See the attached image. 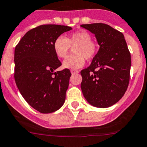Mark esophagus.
<instances>
[{
  "label": "esophagus",
  "instance_id": "34e87169",
  "mask_svg": "<svg viewBox=\"0 0 147 147\" xmlns=\"http://www.w3.org/2000/svg\"><path fill=\"white\" fill-rule=\"evenodd\" d=\"M79 72V70H76V69H72L71 70V73L72 74V75H74V74H76V73H78Z\"/></svg>",
  "mask_w": 147,
  "mask_h": 147
}]
</instances>
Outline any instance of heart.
Listing matches in <instances>:
<instances>
[{
    "label": "heart",
    "mask_w": 147,
    "mask_h": 147,
    "mask_svg": "<svg viewBox=\"0 0 147 147\" xmlns=\"http://www.w3.org/2000/svg\"><path fill=\"white\" fill-rule=\"evenodd\" d=\"M92 35L86 31H78L65 38L59 36L53 42V51L59 59H65L73 48L75 55L69 56L63 62L64 68L77 69L85 64V61L92 60L99 50L98 44L92 40Z\"/></svg>",
    "instance_id": "obj_1"
}]
</instances>
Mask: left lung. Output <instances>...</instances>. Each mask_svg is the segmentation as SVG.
I'll list each match as a JSON object with an SVG mask.
<instances>
[{"label": "left lung", "instance_id": "obj_1", "mask_svg": "<svg viewBox=\"0 0 147 147\" xmlns=\"http://www.w3.org/2000/svg\"><path fill=\"white\" fill-rule=\"evenodd\" d=\"M94 34L100 50L92 64L81 70V89L86 100L97 108L116 103L127 89L131 56L123 34L104 23L81 25Z\"/></svg>", "mask_w": 147, "mask_h": 147}]
</instances>
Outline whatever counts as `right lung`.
<instances>
[{"label":"right lung","mask_w":147,"mask_h":147,"mask_svg":"<svg viewBox=\"0 0 147 147\" xmlns=\"http://www.w3.org/2000/svg\"><path fill=\"white\" fill-rule=\"evenodd\" d=\"M69 26L42 25L28 31L14 50V80L20 92L32 108L52 113L63 105L71 72H55L61 65L53 51V42Z\"/></svg>","instance_id":"right-lung-1"}]
</instances>
